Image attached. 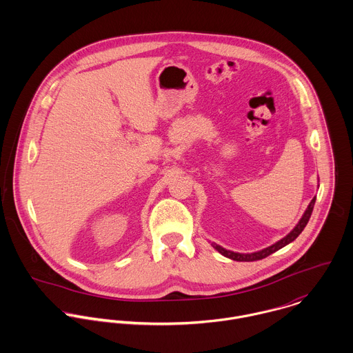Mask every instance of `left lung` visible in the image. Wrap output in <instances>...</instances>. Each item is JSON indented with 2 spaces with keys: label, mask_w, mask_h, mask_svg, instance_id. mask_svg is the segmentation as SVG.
Wrapping results in <instances>:
<instances>
[{
  "label": "left lung",
  "mask_w": 353,
  "mask_h": 353,
  "mask_svg": "<svg viewBox=\"0 0 353 353\" xmlns=\"http://www.w3.org/2000/svg\"><path fill=\"white\" fill-rule=\"evenodd\" d=\"M314 203H315V197L310 202V205H308V208L305 209V212H304L301 221L298 223V225H296L285 238H283L281 241H279L277 243L272 245V246L268 248V249H263V250H261V252H252V254H241V252L225 250V249H223L221 246H217V245L213 246V248H214L217 252H220V254H223L224 256H227V258H230V259H234V261H246V262H250V261H258V259L266 258L268 255H270V254L280 250L281 248L287 246L288 243H291L292 241H295V239L301 235V232L304 230V227L307 225V223H308V220H310V216H311L312 209H314Z\"/></svg>",
  "instance_id": "obj_1"
}]
</instances>
